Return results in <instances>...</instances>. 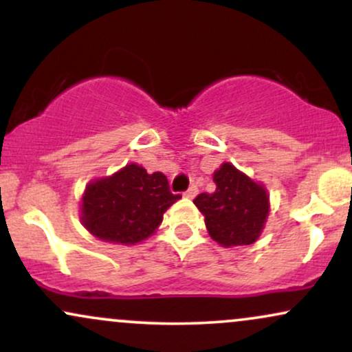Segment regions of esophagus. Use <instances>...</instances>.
<instances>
[{
	"instance_id": "1",
	"label": "esophagus",
	"mask_w": 352,
	"mask_h": 352,
	"mask_svg": "<svg viewBox=\"0 0 352 352\" xmlns=\"http://www.w3.org/2000/svg\"><path fill=\"white\" fill-rule=\"evenodd\" d=\"M197 192H199V188H197V185H190V187L185 190L184 195L188 197V199H193V197L197 195Z\"/></svg>"
}]
</instances>
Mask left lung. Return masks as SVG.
<instances>
[{"instance_id": "obj_1", "label": "left lung", "mask_w": 352, "mask_h": 352, "mask_svg": "<svg viewBox=\"0 0 352 352\" xmlns=\"http://www.w3.org/2000/svg\"><path fill=\"white\" fill-rule=\"evenodd\" d=\"M213 182L217 188L212 193H199L193 200L210 236L221 246L254 243L268 217L266 190L230 164L221 165Z\"/></svg>"}]
</instances>
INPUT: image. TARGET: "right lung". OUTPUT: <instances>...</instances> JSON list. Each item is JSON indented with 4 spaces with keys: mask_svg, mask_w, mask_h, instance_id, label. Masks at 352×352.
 I'll return each mask as SVG.
<instances>
[{
    "mask_svg": "<svg viewBox=\"0 0 352 352\" xmlns=\"http://www.w3.org/2000/svg\"><path fill=\"white\" fill-rule=\"evenodd\" d=\"M164 173H147L131 164L109 179L87 185L82 197V223L104 241L134 245L151 236L173 201Z\"/></svg>",
    "mask_w": 352,
    "mask_h": 352,
    "instance_id": "obj_1",
    "label": "right lung"
}]
</instances>
